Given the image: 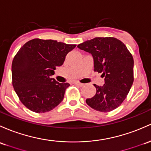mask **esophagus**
<instances>
[{
    "label": "esophagus",
    "mask_w": 151,
    "mask_h": 151,
    "mask_svg": "<svg viewBox=\"0 0 151 151\" xmlns=\"http://www.w3.org/2000/svg\"><path fill=\"white\" fill-rule=\"evenodd\" d=\"M74 84L78 86H83V83H80L78 81H75L74 82Z\"/></svg>",
    "instance_id": "1"
}]
</instances>
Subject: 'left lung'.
Here are the masks:
<instances>
[{"mask_svg": "<svg viewBox=\"0 0 151 151\" xmlns=\"http://www.w3.org/2000/svg\"><path fill=\"white\" fill-rule=\"evenodd\" d=\"M93 57L94 71L101 73L104 84L96 87L94 96L86 100L89 106L107 112L117 108L133 83L134 60L127 47L114 37H95L78 45Z\"/></svg>", "mask_w": 151, "mask_h": 151, "instance_id": "left-lung-1", "label": "left lung"}]
</instances>
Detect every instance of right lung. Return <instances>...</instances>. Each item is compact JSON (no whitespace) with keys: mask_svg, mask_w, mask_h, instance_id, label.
Listing matches in <instances>:
<instances>
[{"mask_svg":"<svg viewBox=\"0 0 151 151\" xmlns=\"http://www.w3.org/2000/svg\"><path fill=\"white\" fill-rule=\"evenodd\" d=\"M76 46L57 40L34 39L21 47L12 62V83L26 107L44 113L63 101L70 84L56 81L51 76Z\"/></svg>","mask_w":151,"mask_h":151,"instance_id":"right-lung-1","label":"right lung"}]
</instances>
